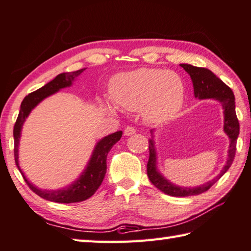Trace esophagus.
<instances>
[{
	"label": "esophagus",
	"mask_w": 251,
	"mask_h": 251,
	"mask_svg": "<svg viewBox=\"0 0 251 251\" xmlns=\"http://www.w3.org/2000/svg\"><path fill=\"white\" fill-rule=\"evenodd\" d=\"M124 133H125L126 136H130V135H133V134L136 133V128L133 126H127L125 130H124Z\"/></svg>",
	"instance_id": "1"
}]
</instances>
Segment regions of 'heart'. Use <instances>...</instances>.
I'll return each mask as SVG.
<instances>
[{
	"label": "heart",
	"instance_id": "obj_1",
	"mask_svg": "<svg viewBox=\"0 0 251 251\" xmlns=\"http://www.w3.org/2000/svg\"><path fill=\"white\" fill-rule=\"evenodd\" d=\"M110 93L120 107L142 109L146 121L164 123L179 112L184 103L185 87L180 76L175 72L138 69L116 75Z\"/></svg>",
	"mask_w": 251,
	"mask_h": 251
}]
</instances>
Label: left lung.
<instances>
[{"mask_svg": "<svg viewBox=\"0 0 251 251\" xmlns=\"http://www.w3.org/2000/svg\"><path fill=\"white\" fill-rule=\"evenodd\" d=\"M180 66L192 77L195 97H198L201 100L214 99L222 103L225 115L224 130L230 139V145H229L227 163L218 176H216L212 180L207 181L206 184L199 187L187 188V187H179L172 184L158 173L156 167L155 144L152 138L150 139V142H148V144H150V146H148V148H150V158H148L147 163V176L156 188L161 190L164 194L174 197H187L202 194L207 192L215 182H217L224 174L228 171L229 167L231 166L236 154L237 138L238 135H239V122H238L236 115L235 96H233L231 88L228 87L222 79L218 78L211 71L205 69V67H196L190 64H180ZM151 131L152 134V130Z\"/></svg>", "mask_w": 251, "mask_h": 251, "instance_id": "1", "label": "left lung"}]
</instances>
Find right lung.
I'll use <instances>...</instances> for the list:
<instances>
[{
	"label": "right lung",
	"instance_id": "1",
	"mask_svg": "<svg viewBox=\"0 0 251 251\" xmlns=\"http://www.w3.org/2000/svg\"><path fill=\"white\" fill-rule=\"evenodd\" d=\"M85 69L71 72V73H62L57 75L53 80L50 83L44 85L43 87L39 88V90L28 94L23 100L22 104H21V109L18 116V120L15 122L13 135H14V158L15 164L18 166L19 171L22 174L24 180L26 181L27 186L31 188L34 193L39 195L40 197L46 199L50 201H55L59 203H71V202H78L86 201L99 189L101 181H103L105 174H106V158H107L108 151L112 150V147L120 141L123 131H116V133L110 134L106 136L103 139L97 143V145L94 148L93 155L91 157L90 161L84 173L79 176V178L73 184L69 187H65L63 189L57 190H43L37 188V187L31 184L26 177L24 176L19 165V144H20V136L21 130H22V126L24 124L25 120L31 113V110L35 107V106L43 100L46 97L54 94L61 88L69 87L72 85V82L77 77V76L82 73Z\"/></svg>",
	"mask_w": 251,
	"mask_h": 251
}]
</instances>
